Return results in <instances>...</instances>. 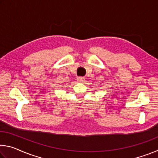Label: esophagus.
Wrapping results in <instances>:
<instances>
[{
  "instance_id": "1",
  "label": "esophagus",
  "mask_w": 158,
  "mask_h": 158,
  "mask_svg": "<svg viewBox=\"0 0 158 158\" xmlns=\"http://www.w3.org/2000/svg\"><path fill=\"white\" fill-rule=\"evenodd\" d=\"M77 79L79 82H83L84 81L85 78H84V77H77Z\"/></svg>"
}]
</instances>
